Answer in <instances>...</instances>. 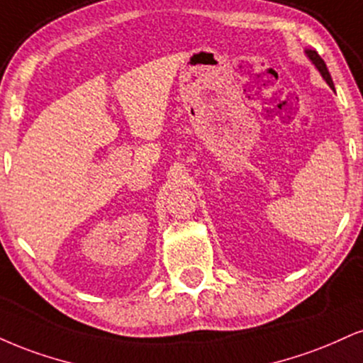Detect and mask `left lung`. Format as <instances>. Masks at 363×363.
Here are the masks:
<instances>
[{
	"instance_id": "8db88e82",
	"label": "left lung",
	"mask_w": 363,
	"mask_h": 363,
	"mask_svg": "<svg viewBox=\"0 0 363 363\" xmlns=\"http://www.w3.org/2000/svg\"><path fill=\"white\" fill-rule=\"evenodd\" d=\"M304 54H306V57L309 60H311L313 62V65L314 67L318 69V72L321 74V77L323 79L326 81V84H328L331 89L335 91V86H333V81H331V76H330V72H328V69H326V64H325V60L321 59L320 55H318V52L316 50H311V49H306L304 50Z\"/></svg>"
}]
</instances>
